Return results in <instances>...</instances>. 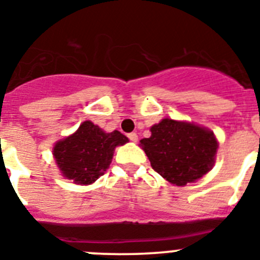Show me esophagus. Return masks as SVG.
Returning <instances> with one entry per match:
<instances>
[{
  "mask_svg": "<svg viewBox=\"0 0 260 260\" xmlns=\"http://www.w3.org/2000/svg\"><path fill=\"white\" fill-rule=\"evenodd\" d=\"M127 137H128V139H130V141H132V142H134V143L138 141L137 133H130V134H128Z\"/></svg>",
  "mask_w": 260,
  "mask_h": 260,
  "instance_id": "esophagus-1",
  "label": "esophagus"
}]
</instances>
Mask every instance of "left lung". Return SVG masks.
<instances>
[{
    "label": "left lung",
    "mask_w": 260,
    "mask_h": 260,
    "mask_svg": "<svg viewBox=\"0 0 260 260\" xmlns=\"http://www.w3.org/2000/svg\"><path fill=\"white\" fill-rule=\"evenodd\" d=\"M151 167L177 186L195 182L215 164L217 141L211 130L190 122L164 118L141 141Z\"/></svg>",
    "instance_id": "1"
}]
</instances>
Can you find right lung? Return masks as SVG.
Here are the masks:
<instances>
[{
    "label": "right lung",
    "mask_w": 260,
    "mask_h": 260,
    "mask_svg": "<svg viewBox=\"0 0 260 260\" xmlns=\"http://www.w3.org/2000/svg\"><path fill=\"white\" fill-rule=\"evenodd\" d=\"M127 142L117 130L105 133L84 121L74 134L54 144L53 156L63 177L78 185H91L109 168L114 148Z\"/></svg>",
    "instance_id": "1"
}]
</instances>
